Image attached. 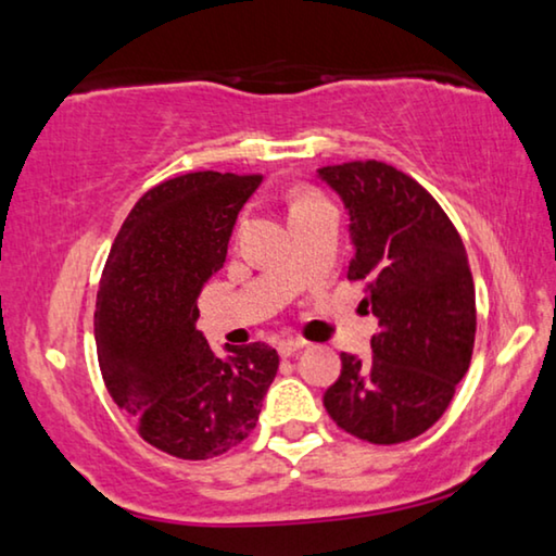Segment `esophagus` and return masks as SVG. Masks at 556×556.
<instances>
[{
    "mask_svg": "<svg viewBox=\"0 0 556 556\" xmlns=\"http://www.w3.org/2000/svg\"><path fill=\"white\" fill-rule=\"evenodd\" d=\"M304 345H307V342L300 340V338H285V340L277 342V350H279L281 357H289V355H294L296 350H302Z\"/></svg>",
    "mask_w": 556,
    "mask_h": 556,
    "instance_id": "1",
    "label": "esophagus"
}]
</instances>
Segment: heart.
Masks as SVG:
<instances>
[{
    "instance_id": "obj_1",
    "label": "heart",
    "mask_w": 556,
    "mask_h": 556,
    "mask_svg": "<svg viewBox=\"0 0 556 556\" xmlns=\"http://www.w3.org/2000/svg\"><path fill=\"white\" fill-rule=\"evenodd\" d=\"M325 199L319 197V193H315V191H300L294 197V201H292V214L294 211H302V208H309V206H315V203H323Z\"/></svg>"
}]
</instances>
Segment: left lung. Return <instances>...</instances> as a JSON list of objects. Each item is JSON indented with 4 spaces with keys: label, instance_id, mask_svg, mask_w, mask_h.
<instances>
[{
    "label": "left lung",
    "instance_id": "obj_1",
    "mask_svg": "<svg viewBox=\"0 0 556 556\" xmlns=\"http://www.w3.org/2000/svg\"><path fill=\"white\" fill-rule=\"evenodd\" d=\"M317 176L345 203L355 256L378 317L370 359L342 353L325 408L342 431L390 445L426 433L468 370L476 292L456 226L418 181L388 163L353 161Z\"/></svg>",
    "mask_w": 556,
    "mask_h": 556
}]
</instances>
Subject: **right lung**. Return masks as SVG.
I'll list each match as a JSON object with an SVG mask.
<instances>
[{
  "mask_svg": "<svg viewBox=\"0 0 556 556\" xmlns=\"http://www.w3.org/2000/svg\"><path fill=\"white\" fill-rule=\"evenodd\" d=\"M262 176L199 170L146 191L108 254L96 304L108 393L138 433L176 458L226 453L254 431L279 355L264 342L216 355L197 330L199 294Z\"/></svg>",
  "mask_w": 556,
  "mask_h": 556,
  "instance_id": "obj_1",
  "label": "right lung"
}]
</instances>
